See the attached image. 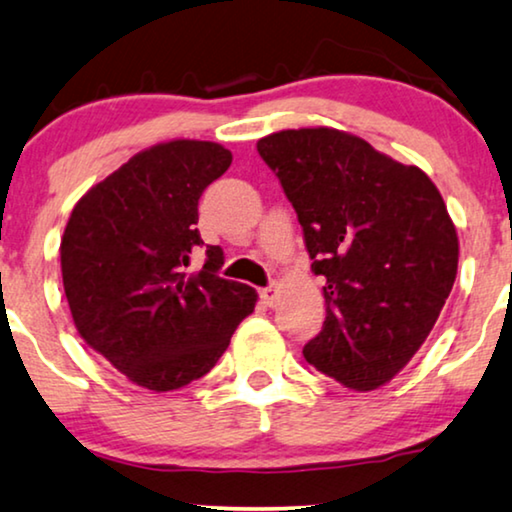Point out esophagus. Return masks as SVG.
<instances>
[{
	"label": "esophagus",
	"instance_id": "1",
	"mask_svg": "<svg viewBox=\"0 0 512 512\" xmlns=\"http://www.w3.org/2000/svg\"><path fill=\"white\" fill-rule=\"evenodd\" d=\"M261 298L265 305H275L277 303V286L275 284L265 286V289H261Z\"/></svg>",
	"mask_w": 512,
	"mask_h": 512
}]
</instances>
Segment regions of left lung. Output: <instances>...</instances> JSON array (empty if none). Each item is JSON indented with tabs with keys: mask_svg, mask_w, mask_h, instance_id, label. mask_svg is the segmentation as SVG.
Wrapping results in <instances>:
<instances>
[{
	"mask_svg": "<svg viewBox=\"0 0 512 512\" xmlns=\"http://www.w3.org/2000/svg\"><path fill=\"white\" fill-rule=\"evenodd\" d=\"M296 209L314 275L326 277V321L307 363L373 391L431 333L459 263V240L433 181L333 128L258 139Z\"/></svg>",
	"mask_w": 512,
	"mask_h": 512,
	"instance_id": "obj_1",
	"label": "left lung"
}]
</instances>
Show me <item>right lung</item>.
Returning a JSON list of instances; mask_svg holds the SVG:
<instances>
[{"mask_svg": "<svg viewBox=\"0 0 512 512\" xmlns=\"http://www.w3.org/2000/svg\"><path fill=\"white\" fill-rule=\"evenodd\" d=\"M233 163L214 142L158 144L132 156L76 202L60 242L76 331L130 382L172 391L200 380L254 312L256 291L219 277L223 249L205 247L198 202Z\"/></svg>", "mask_w": 512, "mask_h": 512, "instance_id": "1", "label": "right lung"}]
</instances>
